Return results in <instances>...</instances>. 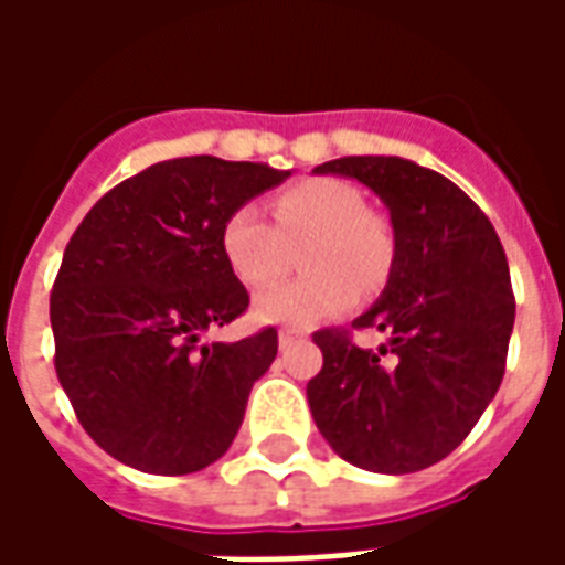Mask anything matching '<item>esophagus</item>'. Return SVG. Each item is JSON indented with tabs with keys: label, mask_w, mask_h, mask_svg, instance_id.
<instances>
[{
	"label": "esophagus",
	"mask_w": 565,
	"mask_h": 565,
	"mask_svg": "<svg viewBox=\"0 0 565 565\" xmlns=\"http://www.w3.org/2000/svg\"><path fill=\"white\" fill-rule=\"evenodd\" d=\"M308 332L299 330V327H281V332H278V342L281 344H290L296 342V339H306Z\"/></svg>",
	"instance_id": "34e87169"
}]
</instances>
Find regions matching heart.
<instances>
[{
	"mask_svg": "<svg viewBox=\"0 0 565 565\" xmlns=\"http://www.w3.org/2000/svg\"><path fill=\"white\" fill-rule=\"evenodd\" d=\"M275 223L257 205H238L223 223V257L238 281L263 287L278 278L287 245L308 238L299 254L306 278L281 281L257 296L266 323H315L354 306L356 287L375 294L393 269V235L369 214L363 190L342 178L318 174L271 196Z\"/></svg>",
	"mask_w": 565,
	"mask_h": 565,
	"instance_id": "obj_1",
	"label": "heart"
}]
</instances>
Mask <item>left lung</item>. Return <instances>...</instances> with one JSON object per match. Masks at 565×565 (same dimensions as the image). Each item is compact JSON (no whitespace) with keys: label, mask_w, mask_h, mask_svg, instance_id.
<instances>
[{"label":"left lung","mask_w":565,"mask_h":565,"mask_svg":"<svg viewBox=\"0 0 565 565\" xmlns=\"http://www.w3.org/2000/svg\"><path fill=\"white\" fill-rule=\"evenodd\" d=\"M315 172L372 186L391 209L396 250L384 296L351 323L387 342L360 348L335 327L311 335L323 354L308 381L311 417L351 466L420 472L472 433L502 384L514 327L509 259L484 211L433 169L342 157Z\"/></svg>","instance_id":"1"}]
</instances>
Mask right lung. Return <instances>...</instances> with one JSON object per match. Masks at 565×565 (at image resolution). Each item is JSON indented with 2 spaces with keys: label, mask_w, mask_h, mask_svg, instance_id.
<instances>
[{
  "label": "right lung",
  "mask_w": 565,
  "mask_h": 565,
  "mask_svg": "<svg viewBox=\"0 0 565 565\" xmlns=\"http://www.w3.org/2000/svg\"><path fill=\"white\" fill-rule=\"evenodd\" d=\"M287 174L217 157L153 162L68 238L51 294L56 379L115 460L190 475L230 450L278 330L202 342L250 306L223 257V223Z\"/></svg>",
  "instance_id": "add662e5"
}]
</instances>
